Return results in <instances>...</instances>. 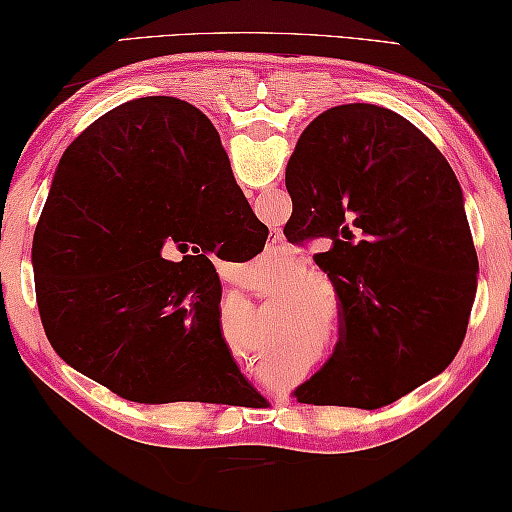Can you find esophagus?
<instances>
[{"mask_svg":"<svg viewBox=\"0 0 512 512\" xmlns=\"http://www.w3.org/2000/svg\"><path fill=\"white\" fill-rule=\"evenodd\" d=\"M277 240H279V238H274V244H277Z\"/></svg>","mask_w":512,"mask_h":512,"instance_id":"esophagus-1","label":"esophagus"}]
</instances>
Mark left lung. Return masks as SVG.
Masks as SVG:
<instances>
[{"label": "left lung", "mask_w": 512, "mask_h": 512, "mask_svg": "<svg viewBox=\"0 0 512 512\" xmlns=\"http://www.w3.org/2000/svg\"><path fill=\"white\" fill-rule=\"evenodd\" d=\"M286 189L298 233L330 242L314 261L339 300V342L298 402L372 411L441 374L464 342L478 261L432 140L388 108L335 106L302 131Z\"/></svg>", "instance_id": "obj_1"}]
</instances>
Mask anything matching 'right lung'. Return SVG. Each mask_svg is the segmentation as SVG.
Wrapping results in <instances>:
<instances>
[{
  "label": "right lung",
  "mask_w": 512,
  "mask_h": 512,
  "mask_svg": "<svg viewBox=\"0 0 512 512\" xmlns=\"http://www.w3.org/2000/svg\"><path fill=\"white\" fill-rule=\"evenodd\" d=\"M263 240L268 226L201 110L175 96L122 103L66 147L36 226L48 342L129 402H265L221 335L207 256H244ZM173 250L180 264L167 261Z\"/></svg>",
  "instance_id": "add662e5"
}]
</instances>
